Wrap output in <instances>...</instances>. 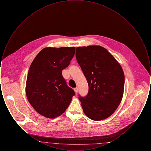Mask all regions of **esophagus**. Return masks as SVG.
Instances as JSON below:
<instances>
[{
  "label": "esophagus",
  "instance_id": "34e87169",
  "mask_svg": "<svg viewBox=\"0 0 151 151\" xmlns=\"http://www.w3.org/2000/svg\"><path fill=\"white\" fill-rule=\"evenodd\" d=\"M74 91L75 93H78L79 92V88H74Z\"/></svg>",
  "mask_w": 151,
  "mask_h": 151
}]
</instances>
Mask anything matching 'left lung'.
<instances>
[{"instance_id":"left-lung-1","label":"left lung","mask_w":151,"mask_h":151,"mask_svg":"<svg viewBox=\"0 0 151 151\" xmlns=\"http://www.w3.org/2000/svg\"><path fill=\"white\" fill-rule=\"evenodd\" d=\"M76 58L89 86L86 96L79 97L83 111L93 121L105 119L122 101L124 86L122 67L100 46L78 47Z\"/></svg>"}]
</instances>
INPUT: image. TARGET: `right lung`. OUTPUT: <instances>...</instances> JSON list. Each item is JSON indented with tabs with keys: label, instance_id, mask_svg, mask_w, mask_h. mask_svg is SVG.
<instances>
[{
	"label": "right lung",
	"instance_id": "add662e5",
	"mask_svg": "<svg viewBox=\"0 0 151 151\" xmlns=\"http://www.w3.org/2000/svg\"><path fill=\"white\" fill-rule=\"evenodd\" d=\"M75 47H46L29 67L25 91L28 100L37 113L46 118L62 114L75 94L67 86L62 70L70 64Z\"/></svg>",
	"mask_w": 151,
	"mask_h": 151
}]
</instances>
